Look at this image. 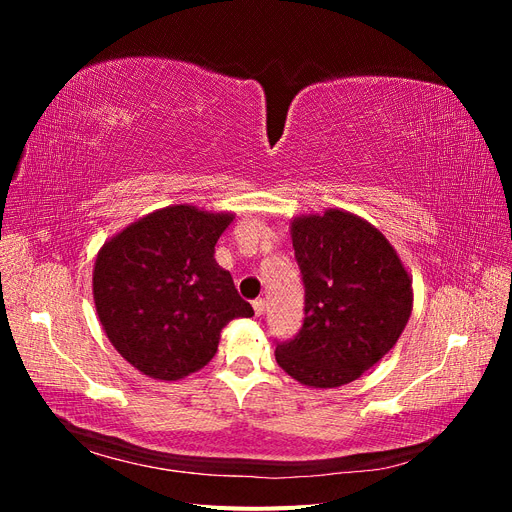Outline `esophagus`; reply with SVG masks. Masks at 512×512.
Here are the masks:
<instances>
[{
  "label": "esophagus",
  "mask_w": 512,
  "mask_h": 512,
  "mask_svg": "<svg viewBox=\"0 0 512 512\" xmlns=\"http://www.w3.org/2000/svg\"><path fill=\"white\" fill-rule=\"evenodd\" d=\"M265 309H267L265 299H256V301H254V314H256V316H262V314H265Z\"/></svg>",
  "instance_id": "34e87169"
}]
</instances>
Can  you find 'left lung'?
<instances>
[{
	"label": "left lung",
	"instance_id": "left-lung-1",
	"mask_svg": "<svg viewBox=\"0 0 512 512\" xmlns=\"http://www.w3.org/2000/svg\"><path fill=\"white\" fill-rule=\"evenodd\" d=\"M305 284L299 335L277 344L275 361L309 389L361 378L389 352L412 314V277L382 232L344 209L290 222Z\"/></svg>",
	"mask_w": 512,
	"mask_h": 512
}]
</instances>
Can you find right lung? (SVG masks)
<instances>
[{
    "label": "right lung",
    "mask_w": 512,
    "mask_h": 512,
    "mask_svg": "<svg viewBox=\"0 0 512 512\" xmlns=\"http://www.w3.org/2000/svg\"><path fill=\"white\" fill-rule=\"evenodd\" d=\"M230 211L170 205L108 239L94 265V303L108 342L141 374L181 380L218 352L230 320L254 316L215 243Z\"/></svg>",
    "instance_id": "1"
}]
</instances>
